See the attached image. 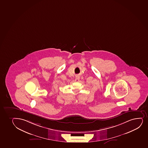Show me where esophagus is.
Segmentation results:
<instances>
[{
    "label": "esophagus",
    "mask_w": 148,
    "mask_h": 148,
    "mask_svg": "<svg viewBox=\"0 0 148 148\" xmlns=\"http://www.w3.org/2000/svg\"><path fill=\"white\" fill-rule=\"evenodd\" d=\"M80 79V76H79V75H76V79H75V81L77 82Z\"/></svg>",
    "instance_id": "1"
}]
</instances>
